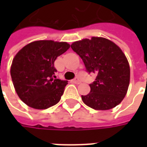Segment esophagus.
<instances>
[{"mask_svg":"<svg viewBox=\"0 0 147 147\" xmlns=\"http://www.w3.org/2000/svg\"><path fill=\"white\" fill-rule=\"evenodd\" d=\"M72 82H73L74 83H76V84H80V83H81V81H80V79H79L78 77H76V78L72 80Z\"/></svg>","mask_w":147,"mask_h":147,"instance_id":"34e87169","label":"esophagus"}]
</instances>
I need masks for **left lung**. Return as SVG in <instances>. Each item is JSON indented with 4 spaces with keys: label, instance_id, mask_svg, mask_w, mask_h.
Listing matches in <instances>:
<instances>
[{
    "label": "left lung",
    "instance_id": "8db88e82",
    "mask_svg": "<svg viewBox=\"0 0 147 147\" xmlns=\"http://www.w3.org/2000/svg\"><path fill=\"white\" fill-rule=\"evenodd\" d=\"M71 47L80 56L87 72L97 74L90 91L83 102L95 110H108L122 102L128 89L130 67L119 46L109 39L92 37L73 42Z\"/></svg>",
    "mask_w": 147,
    "mask_h": 147
}]
</instances>
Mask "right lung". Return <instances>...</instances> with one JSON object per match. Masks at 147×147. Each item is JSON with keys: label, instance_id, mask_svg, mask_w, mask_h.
Wrapping results in <instances>:
<instances>
[{"label": "right lung", "instance_id": "add662e5", "mask_svg": "<svg viewBox=\"0 0 147 147\" xmlns=\"http://www.w3.org/2000/svg\"><path fill=\"white\" fill-rule=\"evenodd\" d=\"M69 47L67 42L41 40L25 45L15 56L10 71L11 80L26 105L45 109L60 102L67 81L57 79L54 61Z\"/></svg>", "mask_w": 147, "mask_h": 147}]
</instances>
